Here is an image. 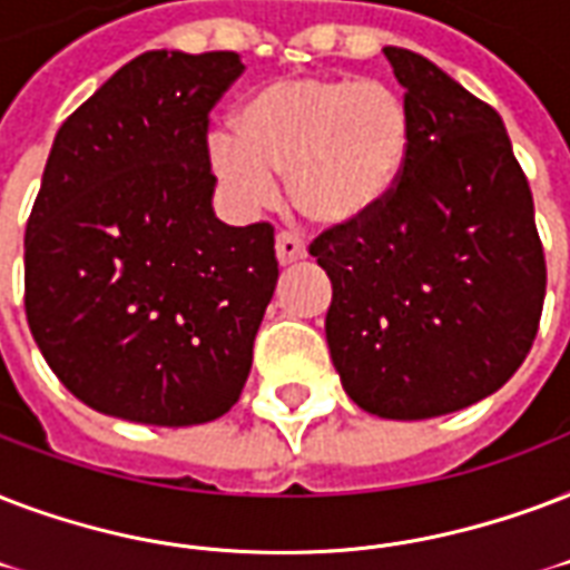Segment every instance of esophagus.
Returning <instances> with one entry per match:
<instances>
[{"label":"esophagus","mask_w":570,"mask_h":570,"mask_svg":"<svg viewBox=\"0 0 570 570\" xmlns=\"http://www.w3.org/2000/svg\"><path fill=\"white\" fill-rule=\"evenodd\" d=\"M276 258H279L282 267L299 262V258H306V244L294 232H279L276 235Z\"/></svg>","instance_id":"obj_1"}]
</instances>
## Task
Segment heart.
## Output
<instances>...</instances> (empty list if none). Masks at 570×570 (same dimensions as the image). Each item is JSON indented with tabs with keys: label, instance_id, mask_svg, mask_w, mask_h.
I'll return each instance as SVG.
<instances>
[{
	"label": "heart",
	"instance_id": "1",
	"mask_svg": "<svg viewBox=\"0 0 570 570\" xmlns=\"http://www.w3.org/2000/svg\"><path fill=\"white\" fill-rule=\"evenodd\" d=\"M207 151L240 207L271 202L285 175L306 219L354 225L399 184L410 112L381 79H279L240 106L237 136L214 134Z\"/></svg>",
	"mask_w": 570,
	"mask_h": 570
}]
</instances>
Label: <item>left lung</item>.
<instances>
[{
  "instance_id": "left-lung-1",
  "label": "left lung",
  "mask_w": 570,
  "mask_h": 570,
  "mask_svg": "<svg viewBox=\"0 0 570 570\" xmlns=\"http://www.w3.org/2000/svg\"><path fill=\"white\" fill-rule=\"evenodd\" d=\"M410 112L399 184L315 237L333 282L326 345L383 419H431L497 392L527 360L547 264L529 180L500 112L419 52L383 47Z\"/></svg>"
}]
</instances>
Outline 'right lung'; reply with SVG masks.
I'll return each mask as SVG.
<instances>
[{
	"label": "right lung",
	"instance_id": "add662e5",
	"mask_svg": "<svg viewBox=\"0 0 570 570\" xmlns=\"http://www.w3.org/2000/svg\"><path fill=\"white\" fill-rule=\"evenodd\" d=\"M237 52L151 50L59 127L26 223V317L97 413L202 425L235 407L279 262L273 225L216 219L207 112Z\"/></svg>",
	"mask_w": 570,
	"mask_h": 570
}]
</instances>
